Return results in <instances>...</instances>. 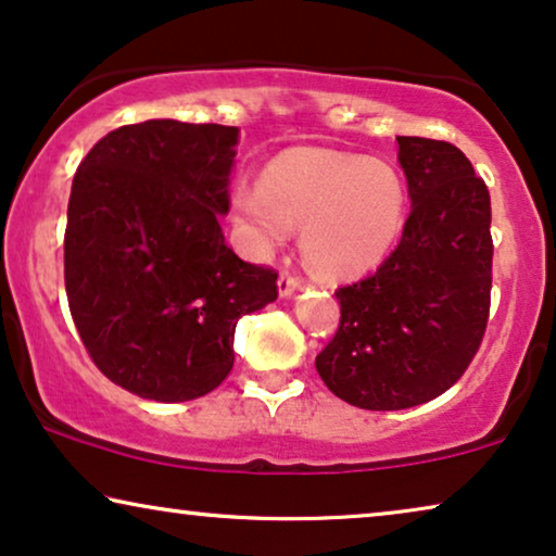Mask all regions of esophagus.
<instances>
[{
	"label": "esophagus",
	"mask_w": 556,
	"mask_h": 556,
	"mask_svg": "<svg viewBox=\"0 0 556 556\" xmlns=\"http://www.w3.org/2000/svg\"><path fill=\"white\" fill-rule=\"evenodd\" d=\"M299 286H301L299 278L291 276V273H283V276L278 278V293H280V299H288V295H293L295 291H299Z\"/></svg>",
	"instance_id": "34e87169"
}]
</instances>
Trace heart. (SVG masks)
<instances>
[{
  "instance_id": "heart-1",
  "label": "heart",
  "mask_w": 556,
  "mask_h": 556,
  "mask_svg": "<svg viewBox=\"0 0 556 556\" xmlns=\"http://www.w3.org/2000/svg\"><path fill=\"white\" fill-rule=\"evenodd\" d=\"M232 217L250 253L268 257L301 227V253L329 280L377 268L397 245L407 219L405 181L384 162L326 149H288L263 181L238 185Z\"/></svg>"
}]
</instances>
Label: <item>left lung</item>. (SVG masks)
I'll return each instance as SVG.
<instances>
[{
	"mask_svg": "<svg viewBox=\"0 0 556 556\" xmlns=\"http://www.w3.org/2000/svg\"><path fill=\"white\" fill-rule=\"evenodd\" d=\"M413 202L400 245L375 276L337 291L339 331L316 371L362 409H407L458 382L491 308V197L447 141L397 136Z\"/></svg>",
	"mask_w": 556,
	"mask_h": 556,
	"instance_id": "left-lung-1",
	"label": "left lung"
}]
</instances>
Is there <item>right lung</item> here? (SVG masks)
<instances>
[{
	"label": "right lung",
	"mask_w": 556,
	"mask_h": 556,
	"mask_svg": "<svg viewBox=\"0 0 556 556\" xmlns=\"http://www.w3.org/2000/svg\"><path fill=\"white\" fill-rule=\"evenodd\" d=\"M238 128L151 118L105 134L73 177L65 291L113 384L187 402L230 375L235 326L278 299V273L240 261L230 210Z\"/></svg>",
	"instance_id": "add662e5"
}]
</instances>
